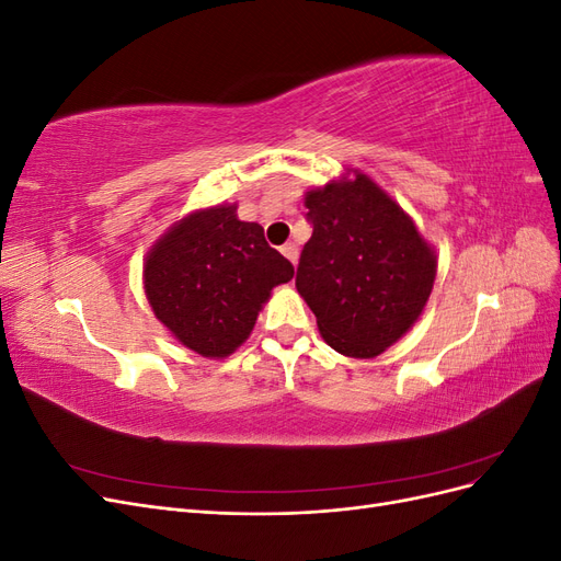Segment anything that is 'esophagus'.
<instances>
[{
  "instance_id": "1",
  "label": "esophagus",
  "mask_w": 561,
  "mask_h": 561,
  "mask_svg": "<svg viewBox=\"0 0 561 561\" xmlns=\"http://www.w3.org/2000/svg\"><path fill=\"white\" fill-rule=\"evenodd\" d=\"M283 254L297 266V262H299V248H297V243H285L283 245Z\"/></svg>"
}]
</instances>
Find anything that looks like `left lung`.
<instances>
[{"label":"left lung","instance_id":"left-lung-1","mask_svg":"<svg viewBox=\"0 0 561 561\" xmlns=\"http://www.w3.org/2000/svg\"><path fill=\"white\" fill-rule=\"evenodd\" d=\"M344 171L304 194L313 233L295 285L320 336L346 358L367 360L421 318L437 254L393 196L358 168Z\"/></svg>","mask_w":561,"mask_h":561}]
</instances>
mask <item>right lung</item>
I'll use <instances>...</instances> for the list:
<instances>
[{"label": "right lung", "mask_w": 561, "mask_h": 561, "mask_svg": "<svg viewBox=\"0 0 561 561\" xmlns=\"http://www.w3.org/2000/svg\"><path fill=\"white\" fill-rule=\"evenodd\" d=\"M236 203L186 213L149 248L142 285L151 311L184 348L222 360L250 336L276 285L295 266L243 222Z\"/></svg>", "instance_id": "obj_1"}]
</instances>
